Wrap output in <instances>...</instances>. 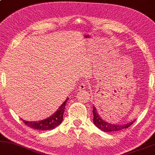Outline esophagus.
<instances>
[{
	"label": "esophagus",
	"instance_id": "1",
	"mask_svg": "<svg viewBox=\"0 0 155 155\" xmlns=\"http://www.w3.org/2000/svg\"><path fill=\"white\" fill-rule=\"evenodd\" d=\"M87 87H88V84L86 82H82L81 84L79 85V90H84V89L87 88Z\"/></svg>",
	"mask_w": 155,
	"mask_h": 155
}]
</instances>
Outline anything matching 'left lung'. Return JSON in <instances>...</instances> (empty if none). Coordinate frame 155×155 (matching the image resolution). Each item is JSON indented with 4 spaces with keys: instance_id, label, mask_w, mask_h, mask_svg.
<instances>
[{
    "instance_id": "8db88e82",
    "label": "left lung",
    "mask_w": 155,
    "mask_h": 155,
    "mask_svg": "<svg viewBox=\"0 0 155 155\" xmlns=\"http://www.w3.org/2000/svg\"><path fill=\"white\" fill-rule=\"evenodd\" d=\"M93 122H94L95 125L97 128L101 129L102 131L104 132H112V131H118V130H123L124 128H127L131 126L134 121L128 123L124 125H115V124H112L108 122L105 121L101 118V115H100L99 110L97 108H95L93 106Z\"/></svg>"
}]
</instances>
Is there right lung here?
<instances>
[{
	"mask_svg": "<svg viewBox=\"0 0 155 155\" xmlns=\"http://www.w3.org/2000/svg\"><path fill=\"white\" fill-rule=\"evenodd\" d=\"M67 100H68V98L66 99L62 105L58 109L55 113H54L49 118L38 121H27L25 120H22V121L26 125L34 128V129H38L40 130L53 129V128H55L62 123L63 120V114H64L65 106H66Z\"/></svg>",
	"mask_w": 155,
	"mask_h": 155,
	"instance_id": "1",
	"label": "right lung"
}]
</instances>
